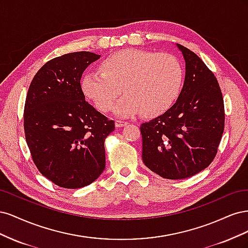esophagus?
Instances as JSON below:
<instances>
[{"label":"esophagus","instance_id":"34e87169","mask_svg":"<svg viewBox=\"0 0 248 248\" xmlns=\"http://www.w3.org/2000/svg\"><path fill=\"white\" fill-rule=\"evenodd\" d=\"M127 124H128V122L121 121V120H117V121H116V127H124Z\"/></svg>","mask_w":248,"mask_h":248}]
</instances>
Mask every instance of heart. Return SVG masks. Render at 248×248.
<instances>
[{"instance_id":"1","label":"heart","mask_w":248,"mask_h":248,"mask_svg":"<svg viewBox=\"0 0 248 248\" xmlns=\"http://www.w3.org/2000/svg\"><path fill=\"white\" fill-rule=\"evenodd\" d=\"M100 68L82 77L81 90L97 108L108 111L122 87L125 95L114 108L120 117L160 114L177 98L183 81V67L175 56L139 48L116 52Z\"/></svg>"}]
</instances>
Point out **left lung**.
Returning <instances> with one entry per match:
<instances>
[{"instance_id":"obj_1","label":"left lung","mask_w":248,"mask_h":248,"mask_svg":"<svg viewBox=\"0 0 248 248\" xmlns=\"http://www.w3.org/2000/svg\"><path fill=\"white\" fill-rule=\"evenodd\" d=\"M176 46L185 61L183 88L174 106L140 127L145 166L170 180L189 178L206 169L224 128L218 81L194 52Z\"/></svg>"}]
</instances>
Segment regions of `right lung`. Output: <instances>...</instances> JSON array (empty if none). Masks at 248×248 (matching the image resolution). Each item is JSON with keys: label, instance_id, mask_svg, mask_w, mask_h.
<instances>
[{"label": "right lung", "instance_id": "right-lung-1", "mask_svg": "<svg viewBox=\"0 0 248 248\" xmlns=\"http://www.w3.org/2000/svg\"><path fill=\"white\" fill-rule=\"evenodd\" d=\"M100 58L77 51L50 60L36 73L26 98L28 147L41 174L64 188L93 183L106 168L104 140L115 122L86 101L82 72Z\"/></svg>", "mask_w": 248, "mask_h": 248}]
</instances>
